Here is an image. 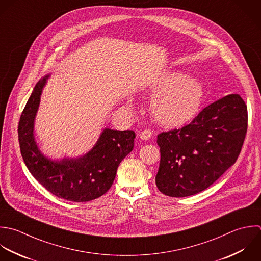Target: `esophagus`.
Here are the masks:
<instances>
[{
    "mask_svg": "<svg viewBox=\"0 0 261 261\" xmlns=\"http://www.w3.org/2000/svg\"><path fill=\"white\" fill-rule=\"evenodd\" d=\"M151 135H152V133H151L150 130H143L142 132H140L139 137H140V139L146 141V140H149L151 138Z\"/></svg>",
    "mask_w": 261,
    "mask_h": 261,
    "instance_id": "obj_1",
    "label": "esophagus"
}]
</instances>
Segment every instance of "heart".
Returning a JSON list of instances; mask_svg holds the SVG:
<instances>
[{
    "mask_svg": "<svg viewBox=\"0 0 261 261\" xmlns=\"http://www.w3.org/2000/svg\"><path fill=\"white\" fill-rule=\"evenodd\" d=\"M153 96L149 103L151 118L162 126L178 128L190 123L199 113L204 88L202 84L181 72H168L147 86ZM132 99L128 100L132 103Z\"/></svg>",
    "mask_w": 261,
    "mask_h": 261,
    "instance_id": "obj_1",
    "label": "heart"
}]
</instances>
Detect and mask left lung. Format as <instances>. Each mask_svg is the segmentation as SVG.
Instances as JSON below:
<instances>
[{
	"label": "left lung",
	"instance_id": "8db88e82",
	"mask_svg": "<svg viewBox=\"0 0 261 261\" xmlns=\"http://www.w3.org/2000/svg\"><path fill=\"white\" fill-rule=\"evenodd\" d=\"M247 121L242 97L229 94L208 105L182 129L159 134V190L171 197H186L208 188L236 163Z\"/></svg>",
	"mask_w": 261,
	"mask_h": 261
}]
</instances>
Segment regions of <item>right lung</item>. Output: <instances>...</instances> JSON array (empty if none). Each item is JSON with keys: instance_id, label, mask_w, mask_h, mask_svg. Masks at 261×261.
Returning <instances> with one entry per match:
<instances>
[{"instance_id": "obj_1", "label": "right lung", "mask_w": 261, "mask_h": 261, "mask_svg": "<svg viewBox=\"0 0 261 261\" xmlns=\"http://www.w3.org/2000/svg\"><path fill=\"white\" fill-rule=\"evenodd\" d=\"M49 77L47 74L36 83L20 117L21 155L31 175L57 197L74 202L93 200L111 188L120 163L133 150L135 133L105 128L92 148L82 155L57 160L46 156L35 141L34 122Z\"/></svg>"}]
</instances>
